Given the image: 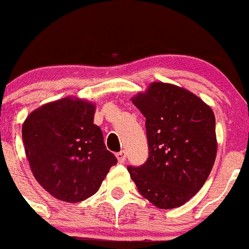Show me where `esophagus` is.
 I'll return each mask as SVG.
<instances>
[{
  "label": "esophagus",
  "mask_w": 249,
  "mask_h": 249,
  "mask_svg": "<svg viewBox=\"0 0 249 249\" xmlns=\"http://www.w3.org/2000/svg\"><path fill=\"white\" fill-rule=\"evenodd\" d=\"M117 159L119 161V163H124L126 161V152L125 151H120V152L117 153Z\"/></svg>",
  "instance_id": "1"
}]
</instances>
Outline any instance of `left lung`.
Listing matches in <instances>:
<instances>
[{
  "label": "left lung",
  "mask_w": 249,
  "mask_h": 249,
  "mask_svg": "<svg viewBox=\"0 0 249 249\" xmlns=\"http://www.w3.org/2000/svg\"><path fill=\"white\" fill-rule=\"evenodd\" d=\"M146 118L148 159L127 167L143 198L159 209L183 205L200 190L217 152L215 115L194 93L153 82L131 98Z\"/></svg>",
  "instance_id": "left-lung-1"
}]
</instances>
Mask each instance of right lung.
Segmentation results:
<instances>
[{"label":"right lung","mask_w":249,"mask_h":249,"mask_svg":"<svg viewBox=\"0 0 249 249\" xmlns=\"http://www.w3.org/2000/svg\"><path fill=\"white\" fill-rule=\"evenodd\" d=\"M96 106L65 97L33 110L22 136L33 176L53 196L67 203L98 192L118 160L107 150L101 127L93 124Z\"/></svg>","instance_id":"add662e5"}]
</instances>
